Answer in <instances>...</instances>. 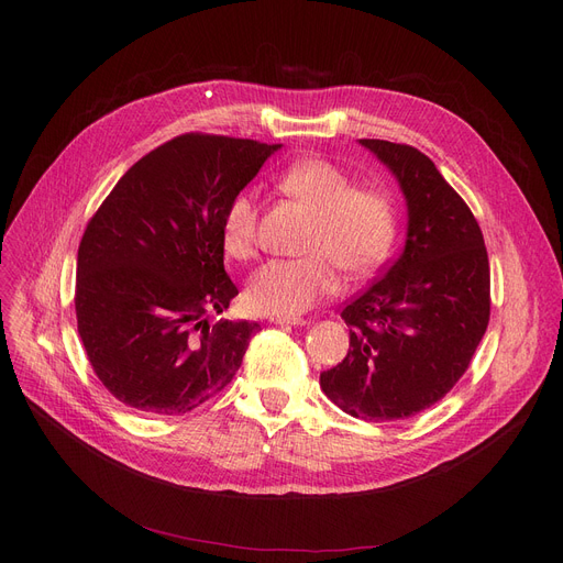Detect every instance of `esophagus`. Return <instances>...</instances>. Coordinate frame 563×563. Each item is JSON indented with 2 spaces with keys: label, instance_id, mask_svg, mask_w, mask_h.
<instances>
[{
  "label": "esophagus",
  "instance_id": "esophagus-1",
  "mask_svg": "<svg viewBox=\"0 0 563 563\" xmlns=\"http://www.w3.org/2000/svg\"><path fill=\"white\" fill-rule=\"evenodd\" d=\"M274 323H278V327H306L308 319L303 317H272Z\"/></svg>",
  "mask_w": 563,
  "mask_h": 563
}]
</instances>
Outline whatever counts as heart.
I'll use <instances>...</instances> for the list:
<instances>
[{
	"label": "heart",
	"mask_w": 563,
	"mask_h": 563,
	"mask_svg": "<svg viewBox=\"0 0 563 563\" xmlns=\"http://www.w3.org/2000/svg\"><path fill=\"white\" fill-rule=\"evenodd\" d=\"M280 189L317 214L306 257L269 260L246 283L253 312L297 317L340 289V269L353 278L374 274L386 262L397 236L395 202L380 191L356 189L331 162L306 159L289 166ZM221 244L232 257L255 249V202L249 191L234 194L221 221Z\"/></svg>",
	"instance_id": "obj_1"
}]
</instances>
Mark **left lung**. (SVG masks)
<instances>
[{"instance_id":"obj_1","label":"left lung","mask_w":563,"mask_h":563,"mask_svg":"<svg viewBox=\"0 0 563 563\" xmlns=\"http://www.w3.org/2000/svg\"><path fill=\"white\" fill-rule=\"evenodd\" d=\"M406 200L399 257L353 299L346 358L319 386L361 420H401L445 397L467 369L490 317L484 234L435 164L410 145L361 139Z\"/></svg>"}]
</instances>
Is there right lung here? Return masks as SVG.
<instances>
[{"instance_id": "right-lung-1", "label": "right lung", "mask_w": 563, "mask_h": 563, "mask_svg": "<svg viewBox=\"0 0 563 563\" xmlns=\"http://www.w3.org/2000/svg\"><path fill=\"white\" fill-rule=\"evenodd\" d=\"M280 145L183 134L139 159L88 221L75 310L102 386L130 408L183 416L221 393L260 331L221 319L236 287L221 221Z\"/></svg>"}]
</instances>
